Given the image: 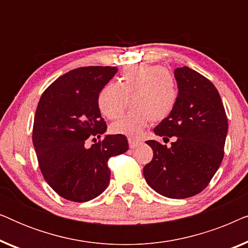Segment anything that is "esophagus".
<instances>
[{
  "label": "esophagus",
  "mask_w": 248,
  "mask_h": 248,
  "mask_svg": "<svg viewBox=\"0 0 248 248\" xmlns=\"http://www.w3.org/2000/svg\"><path fill=\"white\" fill-rule=\"evenodd\" d=\"M128 145H130L131 149H134V148H137L138 145H140V142L134 140V139L130 138V139H128Z\"/></svg>",
  "instance_id": "34e87169"
}]
</instances>
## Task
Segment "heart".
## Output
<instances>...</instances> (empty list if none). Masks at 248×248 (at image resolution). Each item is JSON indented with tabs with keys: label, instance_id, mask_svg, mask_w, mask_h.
<instances>
[{
	"label": "heart",
	"instance_id": "1",
	"mask_svg": "<svg viewBox=\"0 0 248 248\" xmlns=\"http://www.w3.org/2000/svg\"><path fill=\"white\" fill-rule=\"evenodd\" d=\"M124 116L110 125L114 134L138 138L149 122L160 123L174 111L178 88L172 74L161 65L134 64L124 69L118 83L108 82L97 96L98 109L108 120Z\"/></svg>",
	"mask_w": 248,
	"mask_h": 248
}]
</instances>
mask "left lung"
Returning <instances> with one entry per match:
<instances>
[{
  "label": "left lung",
  "mask_w": 248,
  "mask_h": 248,
  "mask_svg": "<svg viewBox=\"0 0 248 248\" xmlns=\"http://www.w3.org/2000/svg\"><path fill=\"white\" fill-rule=\"evenodd\" d=\"M178 99L167 120L154 128L155 135L176 137L171 147L147 141L154 158L144 166L148 185L169 199H186L202 192L223 158L228 120L211 81L187 66L174 71ZM165 141V140H164Z\"/></svg>",
  "instance_id": "1"
}]
</instances>
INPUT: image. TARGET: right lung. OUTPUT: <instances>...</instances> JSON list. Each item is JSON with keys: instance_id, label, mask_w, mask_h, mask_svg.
I'll return each mask as SVG.
<instances>
[{"instance_id": "right-lung-1", "label": "right lung", "mask_w": 248, "mask_h": 248, "mask_svg": "<svg viewBox=\"0 0 248 248\" xmlns=\"http://www.w3.org/2000/svg\"><path fill=\"white\" fill-rule=\"evenodd\" d=\"M116 72L115 66L78 67L56 79L40 97L32 143L47 184L69 201L87 202L100 195L109 184L108 159L128 150L122 134L105 135L86 147L89 137L99 139L107 130L97 96Z\"/></svg>"}]
</instances>
